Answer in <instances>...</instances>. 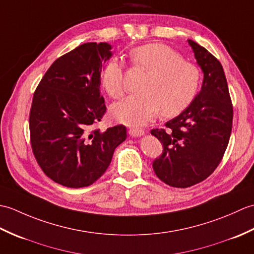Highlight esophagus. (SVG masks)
I'll return each mask as SVG.
<instances>
[{
  "label": "esophagus",
  "instance_id": "34e87169",
  "mask_svg": "<svg viewBox=\"0 0 254 254\" xmlns=\"http://www.w3.org/2000/svg\"><path fill=\"white\" fill-rule=\"evenodd\" d=\"M144 133L145 132H144L143 128H130V130H128V134H130V135L133 136V137L143 136Z\"/></svg>",
  "mask_w": 254,
  "mask_h": 254
}]
</instances>
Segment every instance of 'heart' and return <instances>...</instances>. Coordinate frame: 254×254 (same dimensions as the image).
<instances>
[{"label": "heart", "mask_w": 254, "mask_h": 254, "mask_svg": "<svg viewBox=\"0 0 254 254\" xmlns=\"http://www.w3.org/2000/svg\"><path fill=\"white\" fill-rule=\"evenodd\" d=\"M131 61L142 66L147 75L141 84V93L127 96L113 105L111 116L127 126H143L158 115H178L191 104L201 83L198 67L183 60L179 52L164 44H148L130 52ZM101 84L112 98L124 93L123 66L118 60L107 64Z\"/></svg>", "instance_id": "heart-1"}]
</instances>
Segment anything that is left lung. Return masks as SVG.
<instances>
[{
  "instance_id": "1",
  "label": "left lung",
  "mask_w": 254,
  "mask_h": 254,
  "mask_svg": "<svg viewBox=\"0 0 254 254\" xmlns=\"http://www.w3.org/2000/svg\"><path fill=\"white\" fill-rule=\"evenodd\" d=\"M188 42L203 72L201 90L179 116L166 123L167 131H150L164 146L153 163L155 174L175 188L194 186L213 174L233 127V105L222 64L195 41Z\"/></svg>"
}]
</instances>
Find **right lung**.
<instances>
[{
    "instance_id": "1",
    "label": "right lung",
    "mask_w": 254,
    "mask_h": 254,
    "mask_svg": "<svg viewBox=\"0 0 254 254\" xmlns=\"http://www.w3.org/2000/svg\"><path fill=\"white\" fill-rule=\"evenodd\" d=\"M111 49L107 42L75 48L52 63L34 94L32 152L45 174L59 185L90 186L105 174L115 149L127 138L122 124L93 130L106 112L100 76Z\"/></svg>"
}]
</instances>
